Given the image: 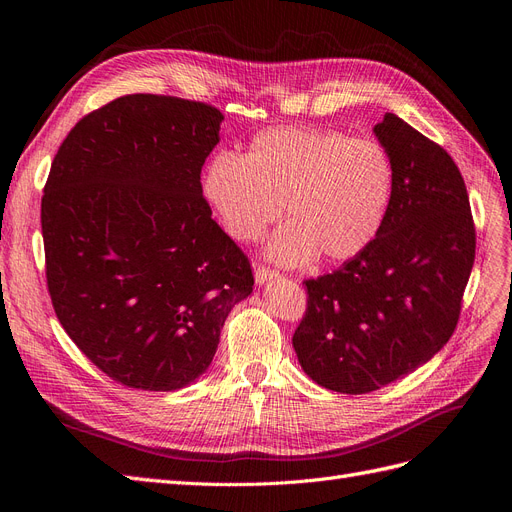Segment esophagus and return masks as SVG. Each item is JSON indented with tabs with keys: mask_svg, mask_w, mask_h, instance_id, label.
<instances>
[{
	"mask_svg": "<svg viewBox=\"0 0 512 512\" xmlns=\"http://www.w3.org/2000/svg\"><path fill=\"white\" fill-rule=\"evenodd\" d=\"M254 277H256V284L262 286L267 280H273V277H277V271H273V269H269V267L258 265L256 271H254Z\"/></svg>",
	"mask_w": 512,
	"mask_h": 512,
	"instance_id": "obj_1",
	"label": "esophagus"
}]
</instances>
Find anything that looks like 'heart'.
<instances>
[{"mask_svg":"<svg viewBox=\"0 0 512 512\" xmlns=\"http://www.w3.org/2000/svg\"><path fill=\"white\" fill-rule=\"evenodd\" d=\"M389 151L374 138L337 130L282 126L258 132L245 156L220 151L203 192L228 235L258 241L286 213L269 243L282 265L359 256L376 239L393 196Z\"/></svg>","mask_w":512,"mask_h":512,"instance_id":"heart-1","label":"heart"}]
</instances>
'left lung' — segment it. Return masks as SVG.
Instances as JSON below:
<instances>
[{"mask_svg":"<svg viewBox=\"0 0 512 512\" xmlns=\"http://www.w3.org/2000/svg\"><path fill=\"white\" fill-rule=\"evenodd\" d=\"M395 170L382 228L365 252L305 280L292 335L305 374L329 391H378L451 339L474 265L476 230L453 158L404 119L374 128Z\"/></svg>","mask_w":512,"mask_h":512,"instance_id":"left-lung-1","label":"left lung"}]
</instances>
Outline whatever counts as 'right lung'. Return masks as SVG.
<instances>
[{
    "mask_svg": "<svg viewBox=\"0 0 512 512\" xmlns=\"http://www.w3.org/2000/svg\"><path fill=\"white\" fill-rule=\"evenodd\" d=\"M218 108L132 94L85 115L42 196L46 286L72 342L115 382L177 391L209 369L250 260L211 218L200 170Z\"/></svg>",
    "mask_w": 512,
    "mask_h": 512,
    "instance_id": "add662e5",
    "label": "right lung"
}]
</instances>
